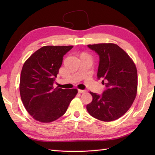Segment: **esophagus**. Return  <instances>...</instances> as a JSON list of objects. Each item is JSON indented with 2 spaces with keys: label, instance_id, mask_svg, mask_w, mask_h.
Wrapping results in <instances>:
<instances>
[{
  "label": "esophagus",
  "instance_id": "1",
  "mask_svg": "<svg viewBox=\"0 0 155 155\" xmlns=\"http://www.w3.org/2000/svg\"><path fill=\"white\" fill-rule=\"evenodd\" d=\"M78 93H86V91L85 90H80V89H78Z\"/></svg>",
  "mask_w": 155,
  "mask_h": 155
}]
</instances>
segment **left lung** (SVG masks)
Segmentation results:
<instances>
[{"mask_svg":"<svg viewBox=\"0 0 155 155\" xmlns=\"http://www.w3.org/2000/svg\"><path fill=\"white\" fill-rule=\"evenodd\" d=\"M99 57L98 79L106 88L102 94L90 92L93 101L87 105L92 117L102 121L117 120L135 99L138 78L136 66L126 52L113 43L88 45Z\"/></svg>","mask_w":155,"mask_h":155,"instance_id":"left-lung-1","label":"left lung"}]
</instances>
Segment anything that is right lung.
Here are the masks:
<instances>
[{"label":"right lung","instance_id":"right-lung-1","mask_svg":"<svg viewBox=\"0 0 155 155\" xmlns=\"http://www.w3.org/2000/svg\"><path fill=\"white\" fill-rule=\"evenodd\" d=\"M72 46H45L34 52L23 65L20 94L28 113L41 123H51L67 111L77 95L75 88L53 87L62 58Z\"/></svg>","mask_w":155,"mask_h":155}]
</instances>
